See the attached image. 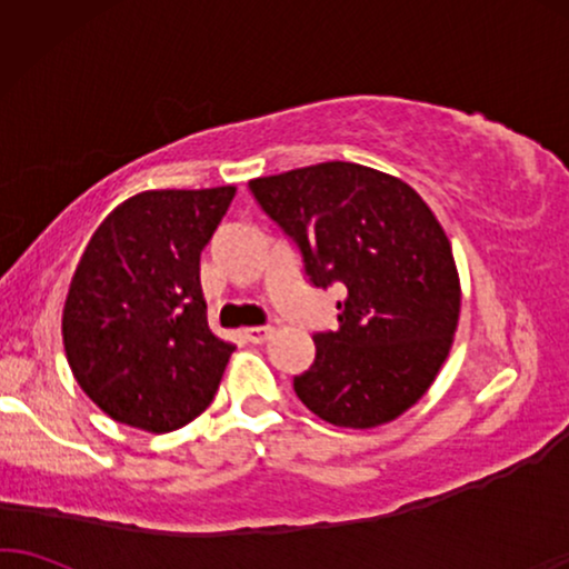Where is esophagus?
<instances>
[{
    "mask_svg": "<svg viewBox=\"0 0 569 569\" xmlns=\"http://www.w3.org/2000/svg\"><path fill=\"white\" fill-rule=\"evenodd\" d=\"M244 338L249 343H264V340L272 338L270 325H254V328H244Z\"/></svg>",
    "mask_w": 569,
    "mask_h": 569,
    "instance_id": "34e87169",
    "label": "esophagus"
}]
</instances>
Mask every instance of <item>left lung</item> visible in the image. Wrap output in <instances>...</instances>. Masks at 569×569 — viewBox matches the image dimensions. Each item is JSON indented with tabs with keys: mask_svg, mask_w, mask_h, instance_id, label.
Instances as JSON below:
<instances>
[{
	"mask_svg": "<svg viewBox=\"0 0 569 569\" xmlns=\"http://www.w3.org/2000/svg\"><path fill=\"white\" fill-rule=\"evenodd\" d=\"M297 241L315 286H346L338 330L317 332L293 377L301 403L332 427L372 429L431 388L460 317V278L442 223L413 187L369 166L328 161L249 181Z\"/></svg>",
	"mask_w": 569,
	"mask_h": 569,
	"instance_id": "8db88e82",
	"label": "left lung"
}]
</instances>
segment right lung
<instances>
[{"label":"right lung","instance_id":"obj_1","mask_svg":"<svg viewBox=\"0 0 569 569\" xmlns=\"http://www.w3.org/2000/svg\"><path fill=\"white\" fill-rule=\"evenodd\" d=\"M237 187L148 189L90 237L62 312L82 392L113 421L173 431L213 400L233 343L208 328L200 252Z\"/></svg>","mask_w":569,"mask_h":569}]
</instances>
